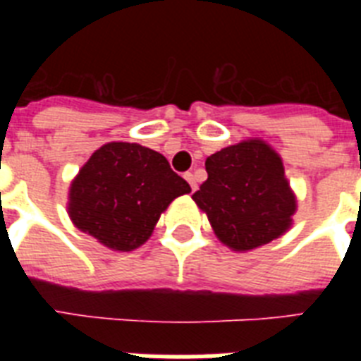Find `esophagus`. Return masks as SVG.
<instances>
[{"label":"esophagus","mask_w":361,"mask_h":361,"mask_svg":"<svg viewBox=\"0 0 361 361\" xmlns=\"http://www.w3.org/2000/svg\"><path fill=\"white\" fill-rule=\"evenodd\" d=\"M183 178H185L187 181H189V185H191V191H197V178H195V174L192 172H185L183 174Z\"/></svg>","instance_id":"34e87169"}]
</instances>
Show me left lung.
I'll return each mask as SVG.
<instances>
[{
  "label": "left lung",
  "instance_id": "left-lung-1",
  "mask_svg": "<svg viewBox=\"0 0 361 361\" xmlns=\"http://www.w3.org/2000/svg\"><path fill=\"white\" fill-rule=\"evenodd\" d=\"M208 180L192 195L215 234L236 251L279 238L290 226L296 198L277 153L262 140L240 142L206 159Z\"/></svg>",
  "mask_w": 361,
  "mask_h": 361
}]
</instances>
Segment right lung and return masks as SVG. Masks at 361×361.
Listing matches in <instances>:
<instances>
[{
    "label": "right lung",
    "mask_w": 361,
    "mask_h": 361,
    "mask_svg": "<svg viewBox=\"0 0 361 361\" xmlns=\"http://www.w3.org/2000/svg\"><path fill=\"white\" fill-rule=\"evenodd\" d=\"M191 191L169 161L149 147L110 142L73 181L69 215L82 232L116 251H133L152 236L169 204Z\"/></svg>",
    "instance_id": "right-lung-1"
}]
</instances>
